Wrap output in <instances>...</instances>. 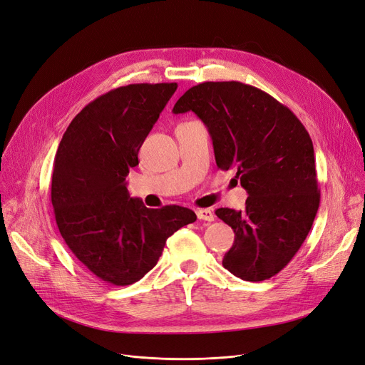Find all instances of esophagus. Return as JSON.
I'll return each mask as SVG.
<instances>
[{"label":"esophagus","mask_w":365,"mask_h":365,"mask_svg":"<svg viewBox=\"0 0 365 365\" xmlns=\"http://www.w3.org/2000/svg\"><path fill=\"white\" fill-rule=\"evenodd\" d=\"M195 213H197V217L200 220H205V222H213L215 220V213L210 208H198Z\"/></svg>","instance_id":"1"}]
</instances>
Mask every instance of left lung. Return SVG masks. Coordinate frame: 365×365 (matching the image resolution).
Wrapping results in <instances>:
<instances>
[{"label": "left lung", "mask_w": 365, "mask_h": 365, "mask_svg": "<svg viewBox=\"0 0 365 365\" xmlns=\"http://www.w3.org/2000/svg\"><path fill=\"white\" fill-rule=\"evenodd\" d=\"M187 110L207 125L217 167L235 168L248 194L242 212L216 210L235 232L223 267L253 282L277 275L299 252L319 207L309 133L271 94L238 81L189 88L173 108Z\"/></svg>", "instance_id": "left-lung-1"}]
</instances>
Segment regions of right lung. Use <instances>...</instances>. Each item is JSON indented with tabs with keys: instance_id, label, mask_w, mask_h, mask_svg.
Segmentation results:
<instances>
[{
	"instance_id": "obj_1",
	"label": "right lung",
	"mask_w": 365,
	"mask_h": 365,
	"mask_svg": "<svg viewBox=\"0 0 365 365\" xmlns=\"http://www.w3.org/2000/svg\"><path fill=\"white\" fill-rule=\"evenodd\" d=\"M176 88L130 84L99 96L72 120L56 152L51 204L59 232L93 275L113 285L143 278L167 238L197 220L185 207H145L125 182Z\"/></svg>"
}]
</instances>
